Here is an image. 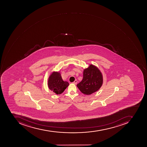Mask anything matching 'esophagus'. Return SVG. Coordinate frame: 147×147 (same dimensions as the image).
<instances>
[{"label":"esophagus","mask_w":147,"mask_h":147,"mask_svg":"<svg viewBox=\"0 0 147 147\" xmlns=\"http://www.w3.org/2000/svg\"><path fill=\"white\" fill-rule=\"evenodd\" d=\"M77 80H75V81H74V82H73V84H77Z\"/></svg>","instance_id":"1"}]
</instances>
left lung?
I'll list each match as a JSON object with an SVG mask.
<instances>
[{
  "label": "left lung",
  "instance_id": "obj_1",
  "mask_svg": "<svg viewBox=\"0 0 147 147\" xmlns=\"http://www.w3.org/2000/svg\"><path fill=\"white\" fill-rule=\"evenodd\" d=\"M103 84V76L96 66L90 64L83 71L82 81L77 84L80 91L85 95H90L97 91Z\"/></svg>",
  "mask_w": 147,
  "mask_h": 147
}]
</instances>
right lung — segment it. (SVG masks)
Listing matches in <instances>:
<instances>
[{"mask_svg":"<svg viewBox=\"0 0 147 147\" xmlns=\"http://www.w3.org/2000/svg\"><path fill=\"white\" fill-rule=\"evenodd\" d=\"M69 85L68 82L63 80L61 74L58 71L51 73L48 80L49 89L57 95L63 93Z\"/></svg>","mask_w":147,"mask_h":147,"instance_id":"right-lung-1","label":"right lung"}]
</instances>
